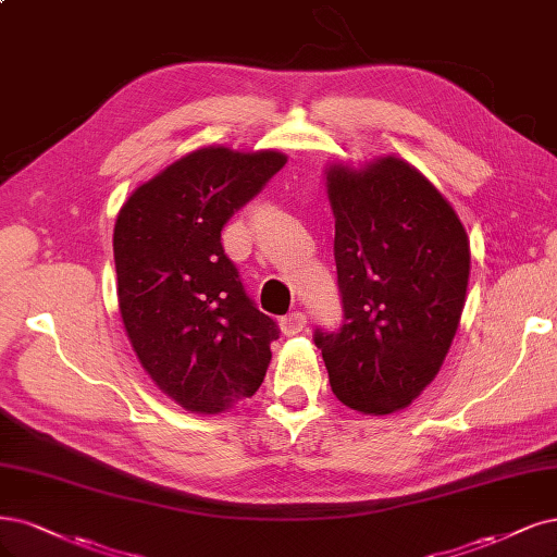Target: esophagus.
I'll list each match as a JSON object with an SVG mask.
<instances>
[{
	"label": "esophagus",
	"instance_id": "esophagus-1",
	"mask_svg": "<svg viewBox=\"0 0 557 557\" xmlns=\"http://www.w3.org/2000/svg\"><path fill=\"white\" fill-rule=\"evenodd\" d=\"M306 330V315L301 311H295L290 315L281 318V332L283 336H297Z\"/></svg>",
	"mask_w": 557,
	"mask_h": 557
}]
</instances>
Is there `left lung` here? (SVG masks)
I'll return each instance as SVG.
<instances>
[{
  "instance_id": "obj_1",
  "label": "left lung",
  "mask_w": 557,
  "mask_h": 557,
  "mask_svg": "<svg viewBox=\"0 0 557 557\" xmlns=\"http://www.w3.org/2000/svg\"><path fill=\"white\" fill-rule=\"evenodd\" d=\"M336 219L338 332L315 330L332 392L363 414H392L424 392L466 306L470 242L421 172L396 157L324 170Z\"/></svg>"
}]
</instances>
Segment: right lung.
Masks as SVG:
<instances>
[{"instance_id": "1", "label": "right lung", "mask_w": 557, "mask_h": 557, "mask_svg": "<svg viewBox=\"0 0 557 557\" xmlns=\"http://www.w3.org/2000/svg\"><path fill=\"white\" fill-rule=\"evenodd\" d=\"M274 149L202 147L140 184L114 223L126 336L154 385L188 412L251 398L278 324L244 293L221 230L285 165Z\"/></svg>"}]
</instances>
